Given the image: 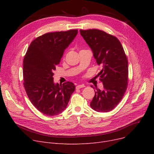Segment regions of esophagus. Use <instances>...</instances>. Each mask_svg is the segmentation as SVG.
Wrapping results in <instances>:
<instances>
[{"mask_svg": "<svg viewBox=\"0 0 154 154\" xmlns=\"http://www.w3.org/2000/svg\"><path fill=\"white\" fill-rule=\"evenodd\" d=\"M85 85L84 84H81V85H78L76 86V88L77 89H79V88H83V87H85Z\"/></svg>", "mask_w": 154, "mask_h": 154, "instance_id": "34e87169", "label": "esophagus"}]
</instances>
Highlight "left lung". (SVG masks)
<instances>
[{
	"label": "left lung",
	"mask_w": 154,
	"mask_h": 154,
	"mask_svg": "<svg viewBox=\"0 0 154 154\" xmlns=\"http://www.w3.org/2000/svg\"><path fill=\"white\" fill-rule=\"evenodd\" d=\"M80 35L91 48L97 63L102 66L100 77L103 88H95L91 107L95 111L107 112L122 99L128 82V61L124 48L116 37L98 29L80 30Z\"/></svg>",
	"instance_id": "left-lung-1"
}]
</instances>
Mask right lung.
Instances as JSON below:
<instances>
[{
  "mask_svg": "<svg viewBox=\"0 0 154 154\" xmlns=\"http://www.w3.org/2000/svg\"><path fill=\"white\" fill-rule=\"evenodd\" d=\"M77 34V30L45 34L31 42L24 57V88L31 103L45 115L60 114L75 91L71 82L55 84L53 72Z\"/></svg>",
  "mask_w": 154,
  "mask_h": 154,
  "instance_id": "1",
  "label": "right lung"
}]
</instances>
